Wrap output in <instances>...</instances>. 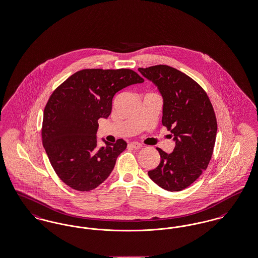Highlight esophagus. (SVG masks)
<instances>
[{"label": "esophagus", "mask_w": 258, "mask_h": 258, "mask_svg": "<svg viewBox=\"0 0 258 258\" xmlns=\"http://www.w3.org/2000/svg\"><path fill=\"white\" fill-rule=\"evenodd\" d=\"M130 146L132 148H135V149H140V148L142 147V144H140L139 142L134 141V142L130 143Z\"/></svg>", "instance_id": "esophagus-1"}]
</instances>
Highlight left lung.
I'll return each instance as SVG.
<instances>
[{"label": "left lung", "mask_w": 258, "mask_h": 258, "mask_svg": "<svg viewBox=\"0 0 258 258\" xmlns=\"http://www.w3.org/2000/svg\"><path fill=\"white\" fill-rule=\"evenodd\" d=\"M163 98L162 124L174 135L171 154L157 148L160 164L149 177L168 191H180L199 178L212 158L217 119L203 88L182 72L165 64L138 69Z\"/></svg>", "instance_id": "left-lung-1"}]
</instances>
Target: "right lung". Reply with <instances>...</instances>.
Returning a JSON list of instances; mask_svg holds the SVG:
<instances>
[{
    "label": "right lung",
    "mask_w": 258,
    "mask_h": 258,
    "mask_svg": "<svg viewBox=\"0 0 258 258\" xmlns=\"http://www.w3.org/2000/svg\"><path fill=\"white\" fill-rule=\"evenodd\" d=\"M142 82L128 69H88L70 76L52 93L43 112L42 144L67 185L89 191L108 178L126 142L103 140L105 147H98V120L110 115L117 92Z\"/></svg>",
    "instance_id": "right-lung-1"
}]
</instances>
